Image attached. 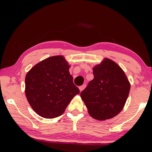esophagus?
Here are the masks:
<instances>
[{"label":"esophagus","instance_id":"34e87169","mask_svg":"<svg viewBox=\"0 0 152 152\" xmlns=\"http://www.w3.org/2000/svg\"><path fill=\"white\" fill-rule=\"evenodd\" d=\"M85 87H86V84H83V85H82V86H79V90H80V91H82L84 89Z\"/></svg>","mask_w":152,"mask_h":152}]
</instances>
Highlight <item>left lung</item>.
Wrapping results in <instances>:
<instances>
[{"label": "left lung", "mask_w": 152, "mask_h": 152, "mask_svg": "<svg viewBox=\"0 0 152 152\" xmlns=\"http://www.w3.org/2000/svg\"><path fill=\"white\" fill-rule=\"evenodd\" d=\"M94 79L81 93L91 116L111 118L121 112L130 91V83L119 66L109 58L93 69Z\"/></svg>", "instance_id": "left-lung-1"}]
</instances>
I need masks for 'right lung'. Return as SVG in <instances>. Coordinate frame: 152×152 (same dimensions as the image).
<instances>
[{"instance_id": "1", "label": "right lung", "mask_w": 152, "mask_h": 152, "mask_svg": "<svg viewBox=\"0 0 152 152\" xmlns=\"http://www.w3.org/2000/svg\"><path fill=\"white\" fill-rule=\"evenodd\" d=\"M68 62L62 56L47 58L35 65L26 76L25 93L36 113L46 118L58 117L76 94Z\"/></svg>"}]
</instances>
